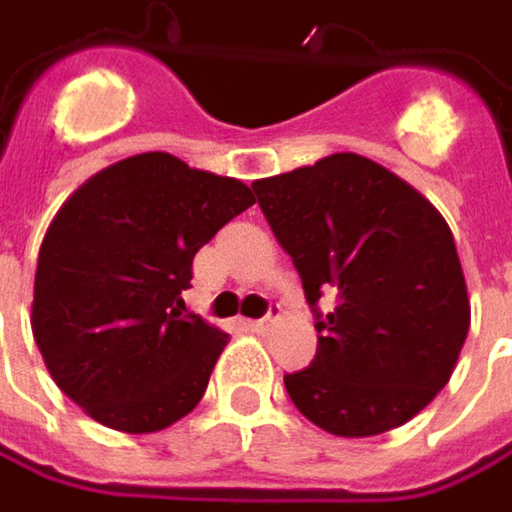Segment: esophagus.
Masks as SVG:
<instances>
[{
    "instance_id": "esophagus-1",
    "label": "esophagus",
    "mask_w": 512,
    "mask_h": 512,
    "mask_svg": "<svg viewBox=\"0 0 512 512\" xmlns=\"http://www.w3.org/2000/svg\"><path fill=\"white\" fill-rule=\"evenodd\" d=\"M278 318H280V306H272L266 318H260V321H252V329H255V332H269V329H272V326L278 323Z\"/></svg>"
}]
</instances>
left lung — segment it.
<instances>
[{
    "label": "left lung",
    "mask_w": 512,
    "mask_h": 512,
    "mask_svg": "<svg viewBox=\"0 0 512 512\" xmlns=\"http://www.w3.org/2000/svg\"><path fill=\"white\" fill-rule=\"evenodd\" d=\"M252 189L321 332L315 361L283 375L292 404L344 438L407 424L450 381L470 329L447 220L398 174L349 151ZM323 294L336 298L326 316Z\"/></svg>",
    "instance_id": "obj_1"
}]
</instances>
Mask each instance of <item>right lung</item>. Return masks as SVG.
<instances>
[{
	"mask_svg": "<svg viewBox=\"0 0 512 512\" xmlns=\"http://www.w3.org/2000/svg\"><path fill=\"white\" fill-rule=\"evenodd\" d=\"M255 194L148 151L85 180L48 226L31 329L74 404L120 433L189 415L229 335L186 312L191 260Z\"/></svg>",
	"mask_w": 512,
	"mask_h": 512,
	"instance_id": "add662e5",
	"label": "right lung"
}]
</instances>
